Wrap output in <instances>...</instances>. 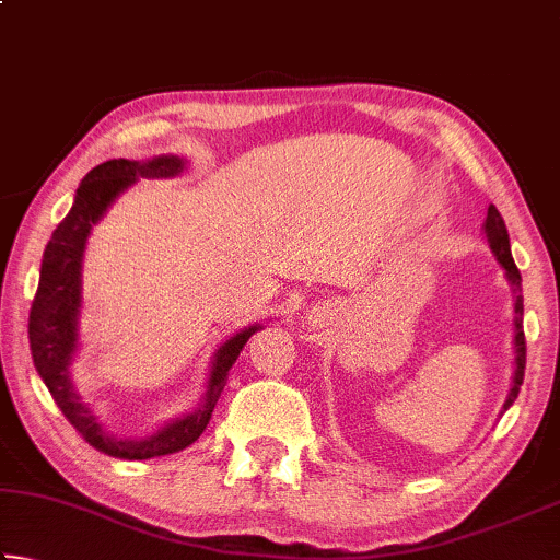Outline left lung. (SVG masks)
<instances>
[{
  "instance_id": "left-lung-1",
  "label": "left lung",
  "mask_w": 560,
  "mask_h": 560,
  "mask_svg": "<svg viewBox=\"0 0 560 560\" xmlns=\"http://www.w3.org/2000/svg\"><path fill=\"white\" fill-rule=\"evenodd\" d=\"M485 232H487V240L491 252H494L497 261L504 267L506 271V279L511 283V289H514L516 299H514V311H516V371H514V385H511V393L504 402V410H509L514 400L518 397L521 390V383H524V368H526V338H524V296H521V273L514 264V257H511V244H509V232H506V224L501 220V214L494 205H489L487 210V222H485Z\"/></svg>"
}]
</instances>
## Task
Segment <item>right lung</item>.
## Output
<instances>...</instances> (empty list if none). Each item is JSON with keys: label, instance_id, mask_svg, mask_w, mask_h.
<instances>
[{"label": "right lung", "instance_id": "1", "mask_svg": "<svg viewBox=\"0 0 560 560\" xmlns=\"http://www.w3.org/2000/svg\"><path fill=\"white\" fill-rule=\"evenodd\" d=\"M185 160L175 155L153 158L148 163L138 160H108L93 167L75 189V200L69 214L56 226L44 249L39 289L30 314V346L36 373L49 387L54 402L59 405L66 420L91 447L118 459H150L179 452L192 444L210 424L217 400L224 390L226 375L234 360L240 358L246 340L261 326H249L234 334L220 346L212 360L210 381L200 407L195 412L167 422L163 430L145 440H118L101 430L96 415L86 402H81L73 390L69 365L79 348V314H81V261L89 234L113 200L128 189L138 177H173L183 173Z\"/></svg>", "mask_w": 560, "mask_h": 560}]
</instances>
